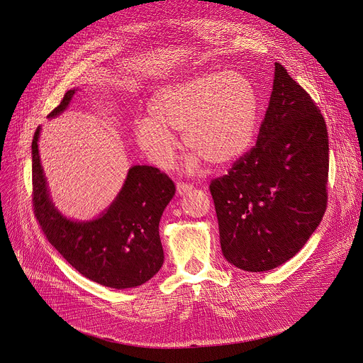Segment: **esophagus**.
I'll return each mask as SVG.
<instances>
[{
	"label": "esophagus",
	"instance_id": "34e87169",
	"mask_svg": "<svg viewBox=\"0 0 363 363\" xmlns=\"http://www.w3.org/2000/svg\"><path fill=\"white\" fill-rule=\"evenodd\" d=\"M191 189H193V184H190V183H182V182L177 183V193L179 194H184V193L190 191Z\"/></svg>",
	"mask_w": 363,
	"mask_h": 363
}]
</instances>
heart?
Wrapping results in <instances>:
<instances>
[{
    "mask_svg": "<svg viewBox=\"0 0 363 363\" xmlns=\"http://www.w3.org/2000/svg\"><path fill=\"white\" fill-rule=\"evenodd\" d=\"M148 118L140 119L134 134L152 164L172 166L177 152L173 131L193 148L187 167L206 158L229 164L251 147L259 116V98L251 80L239 72H209L157 89L148 102Z\"/></svg>",
    "mask_w": 363,
    "mask_h": 363,
    "instance_id": "b5f03b06",
    "label": "heart"
}]
</instances>
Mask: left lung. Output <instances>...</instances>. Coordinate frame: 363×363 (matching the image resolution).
Here are the masks:
<instances>
[{"mask_svg":"<svg viewBox=\"0 0 363 363\" xmlns=\"http://www.w3.org/2000/svg\"><path fill=\"white\" fill-rule=\"evenodd\" d=\"M328 176L325 118L286 67L275 63L257 145L209 186L226 261L261 272L293 258L323 219Z\"/></svg>","mask_w":363,"mask_h":363,"instance_id":"8db88e82","label":"left lung"}]
</instances>
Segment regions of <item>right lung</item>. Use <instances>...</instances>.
I'll use <instances>...</instances> for the list:
<instances>
[{"label": "right lung", "instance_id": "1", "mask_svg": "<svg viewBox=\"0 0 363 363\" xmlns=\"http://www.w3.org/2000/svg\"><path fill=\"white\" fill-rule=\"evenodd\" d=\"M74 89L49 113L60 115ZM40 127L31 144L33 208L49 242L84 277L116 289H134L152 278L164 262L158 223L176 193L172 179L151 166L128 170L123 189L113 202L94 220H72L63 216L50 199L38 155Z\"/></svg>", "mask_w": 363, "mask_h": 363}]
</instances>
